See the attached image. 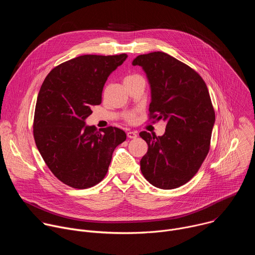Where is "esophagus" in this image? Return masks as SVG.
Returning <instances> with one entry per match:
<instances>
[{
  "label": "esophagus",
  "mask_w": 255,
  "mask_h": 255,
  "mask_svg": "<svg viewBox=\"0 0 255 255\" xmlns=\"http://www.w3.org/2000/svg\"><path fill=\"white\" fill-rule=\"evenodd\" d=\"M127 136H128V138L135 139V138H137V133L133 132V131H129V132H127Z\"/></svg>",
  "instance_id": "1"
}]
</instances>
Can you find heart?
Masks as SVG:
<instances>
[{"mask_svg": "<svg viewBox=\"0 0 255 255\" xmlns=\"http://www.w3.org/2000/svg\"><path fill=\"white\" fill-rule=\"evenodd\" d=\"M139 77H140L139 75H129V76H127V77L124 79V83H127V82H129V81H132V80H134V79H136V78H139ZM124 120H125L126 122L130 123V124H133V123H135L136 120H137V114H136V113H128V114L125 115Z\"/></svg>", "mask_w": 255, "mask_h": 255, "instance_id": "obj_1", "label": "heart"}]
</instances>
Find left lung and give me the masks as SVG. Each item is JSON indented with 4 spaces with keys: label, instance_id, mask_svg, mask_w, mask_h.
<instances>
[{
    "label": "left lung",
    "instance_id": "8db88e82",
    "mask_svg": "<svg viewBox=\"0 0 255 255\" xmlns=\"http://www.w3.org/2000/svg\"><path fill=\"white\" fill-rule=\"evenodd\" d=\"M132 64L142 66L151 87L148 121L166 122L162 136L139 133L148 145L141 172L158 189H176L195 176L210 150L215 111L207 85L194 68L164 52L138 55Z\"/></svg>",
    "mask_w": 255,
    "mask_h": 255
}]
</instances>
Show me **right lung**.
<instances>
[{"label":"right lung","mask_w":255,"mask_h":255,"mask_svg":"<svg viewBox=\"0 0 255 255\" xmlns=\"http://www.w3.org/2000/svg\"><path fill=\"white\" fill-rule=\"evenodd\" d=\"M127 58L87 54L55 66L45 78L36 102L33 135L44 162L61 183L89 189L107 174L112 154L126 133L109 126L97 130L85 119L102 103L104 85Z\"/></svg>","instance_id":"add662e5"}]
</instances>
